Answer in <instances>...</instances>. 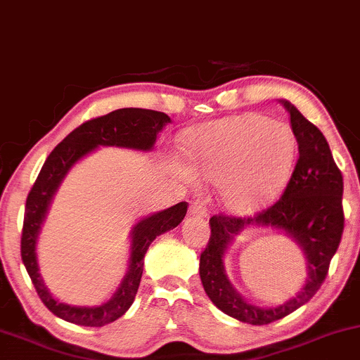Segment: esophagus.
<instances>
[{
  "instance_id": "34e87169",
  "label": "esophagus",
  "mask_w": 360,
  "mask_h": 360,
  "mask_svg": "<svg viewBox=\"0 0 360 360\" xmlns=\"http://www.w3.org/2000/svg\"><path fill=\"white\" fill-rule=\"evenodd\" d=\"M189 214L191 216H198V218H206L207 216V207L205 206V202H193L191 207H189Z\"/></svg>"
}]
</instances>
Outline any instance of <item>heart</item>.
<instances>
[{
	"mask_svg": "<svg viewBox=\"0 0 360 360\" xmlns=\"http://www.w3.org/2000/svg\"><path fill=\"white\" fill-rule=\"evenodd\" d=\"M295 155L290 125L255 112L202 125L186 141L193 174L218 181L223 206L236 214H251L274 202L292 176ZM176 171L191 179L186 167L176 166Z\"/></svg>",
	"mask_w": 360,
	"mask_h": 360,
	"instance_id": "1",
	"label": "heart"
}]
</instances>
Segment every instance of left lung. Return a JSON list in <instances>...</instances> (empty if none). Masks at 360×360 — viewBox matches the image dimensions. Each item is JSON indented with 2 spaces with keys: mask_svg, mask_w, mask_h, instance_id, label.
Wrapping results in <instances>:
<instances>
[{
  "mask_svg": "<svg viewBox=\"0 0 360 360\" xmlns=\"http://www.w3.org/2000/svg\"><path fill=\"white\" fill-rule=\"evenodd\" d=\"M280 102L290 114V124L298 144V159L287 188L274 206L255 216H213L210 219V241L199 258V276L210 300L229 317L251 326H266L287 317L317 293L344 231V179L333 161L327 139L293 103ZM253 226L281 229L306 255L304 287L295 297L278 307L263 309L248 304L227 280L224 268L227 246L236 234Z\"/></svg>",
  "mask_w": 360,
  "mask_h": 360,
  "instance_id": "left-lung-1",
  "label": "left lung"
}]
</instances>
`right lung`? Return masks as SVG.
Wrapping results in <instances>:
<instances>
[{"label":"right lung","instance_id":"add662e5","mask_svg":"<svg viewBox=\"0 0 360 360\" xmlns=\"http://www.w3.org/2000/svg\"><path fill=\"white\" fill-rule=\"evenodd\" d=\"M171 122L164 112L147 109H119L110 114L86 120L75 131H72L58 146L51 150L40 174L34 181L27 198L21 233V259L32 278L38 297L51 314L56 317L85 327H102L114 322L131 309L141 283L144 257L155 236L176 228L184 219L188 202L177 205L146 216L131 231V257L129 268L122 283L105 304L97 307H77L58 302L46 290L40 275L37 259V241L41 231V224L49 214L51 199L73 164L92 153L98 146L125 147V149L150 150L155 144L158 134L166 124Z\"/></svg>","mask_w":360,"mask_h":360}]
</instances>
